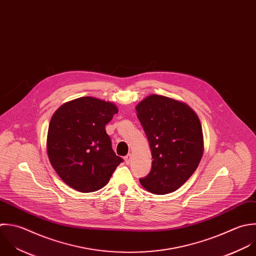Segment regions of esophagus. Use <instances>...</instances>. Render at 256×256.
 Listing matches in <instances>:
<instances>
[{"instance_id":"34e87169","label":"esophagus","mask_w":256,"mask_h":256,"mask_svg":"<svg viewBox=\"0 0 256 256\" xmlns=\"http://www.w3.org/2000/svg\"><path fill=\"white\" fill-rule=\"evenodd\" d=\"M124 162H126V164H130V154H128V156H124Z\"/></svg>"}]
</instances>
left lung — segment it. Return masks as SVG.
Instances as JSON below:
<instances>
[{"instance_id": "left-lung-1", "label": "left lung", "mask_w": 256, "mask_h": 256, "mask_svg": "<svg viewBox=\"0 0 256 256\" xmlns=\"http://www.w3.org/2000/svg\"><path fill=\"white\" fill-rule=\"evenodd\" d=\"M154 158L140 184L154 194L178 190L196 172L204 154L202 128L198 114L184 102L150 94L136 106Z\"/></svg>"}]
</instances>
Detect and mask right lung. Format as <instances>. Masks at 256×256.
Returning a JSON list of instances; mask_svg holds the SVG:
<instances>
[{
    "label": "right lung",
    "mask_w": 256,
    "mask_h": 256,
    "mask_svg": "<svg viewBox=\"0 0 256 256\" xmlns=\"http://www.w3.org/2000/svg\"><path fill=\"white\" fill-rule=\"evenodd\" d=\"M118 112L112 102L84 96L64 104L52 114L46 138L48 160L72 188L80 192L100 190L124 162L106 132Z\"/></svg>",
    "instance_id": "right-lung-1"
}]
</instances>
